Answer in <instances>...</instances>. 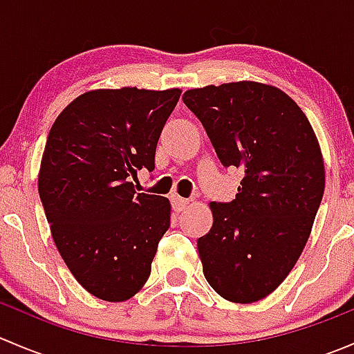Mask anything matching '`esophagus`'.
<instances>
[{
	"mask_svg": "<svg viewBox=\"0 0 354 354\" xmlns=\"http://www.w3.org/2000/svg\"><path fill=\"white\" fill-rule=\"evenodd\" d=\"M171 202H173V209L178 210V212H181V210L187 209L190 200L180 197V195H171Z\"/></svg>",
	"mask_w": 354,
	"mask_h": 354,
	"instance_id": "34e87169",
	"label": "esophagus"
}]
</instances>
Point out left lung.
Instances as JSON below:
<instances>
[{"mask_svg": "<svg viewBox=\"0 0 354 354\" xmlns=\"http://www.w3.org/2000/svg\"><path fill=\"white\" fill-rule=\"evenodd\" d=\"M223 166L243 167L231 202H210L203 276L233 303L266 298L301 255L326 188L322 152L299 106L272 85L231 82L183 94Z\"/></svg>", "mask_w": 354, "mask_h": 354, "instance_id": "left-lung-1", "label": "left lung"}]
</instances>
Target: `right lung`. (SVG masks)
I'll use <instances>...</instances> for the list:
<instances>
[{
	"label": "right lung",
	"instance_id": "add662e5",
	"mask_svg": "<svg viewBox=\"0 0 354 354\" xmlns=\"http://www.w3.org/2000/svg\"><path fill=\"white\" fill-rule=\"evenodd\" d=\"M181 91L97 88L71 101L48 135L39 197L75 279L95 298L124 301L151 276L171 223L166 197L137 194Z\"/></svg>",
	"mask_w": 354,
	"mask_h": 354
}]
</instances>
